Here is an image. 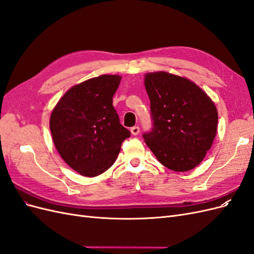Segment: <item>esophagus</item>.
<instances>
[{
    "instance_id": "obj_1",
    "label": "esophagus",
    "mask_w": 254,
    "mask_h": 254,
    "mask_svg": "<svg viewBox=\"0 0 254 254\" xmlns=\"http://www.w3.org/2000/svg\"><path fill=\"white\" fill-rule=\"evenodd\" d=\"M130 131H131V133L133 135H137V134L140 133V127L139 126H134V127H132L131 129H130Z\"/></svg>"
}]
</instances>
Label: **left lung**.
<instances>
[{
  "label": "left lung",
  "mask_w": 254,
  "mask_h": 254,
  "mask_svg": "<svg viewBox=\"0 0 254 254\" xmlns=\"http://www.w3.org/2000/svg\"><path fill=\"white\" fill-rule=\"evenodd\" d=\"M153 121L144 133L159 162L174 172H188L201 162L217 132L216 106L191 80L167 72L145 74Z\"/></svg>",
  "instance_id": "obj_1"
}]
</instances>
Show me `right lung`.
I'll return each mask as SVG.
<instances>
[{"label":"right lung","instance_id":"obj_1","mask_svg":"<svg viewBox=\"0 0 254 254\" xmlns=\"http://www.w3.org/2000/svg\"><path fill=\"white\" fill-rule=\"evenodd\" d=\"M122 77L101 75L68 89L53 109L50 129L64 162L84 177L110 168L130 131L112 105Z\"/></svg>","mask_w":254,"mask_h":254}]
</instances>
